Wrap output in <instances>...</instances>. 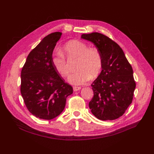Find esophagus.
<instances>
[{
	"instance_id": "esophagus-1",
	"label": "esophagus",
	"mask_w": 154,
	"mask_h": 154,
	"mask_svg": "<svg viewBox=\"0 0 154 154\" xmlns=\"http://www.w3.org/2000/svg\"><path fill=\"white\" fill-rule=\"evenodd\" d=\"M81 89V87H76V86L73 87V91H79Z\"/></svg>"
}]
</instances>
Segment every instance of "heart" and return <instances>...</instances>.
<instances>
[{"label": "heart", "mask_w": 154, "mask_h": 154, "mask_svg": "<svg viewBox=\"0 0 154 154\" xmlns=\"http://www.w3.org/2000/svg\"><path fill=\"white\" fill-rule=\"evenodd\" d=\"M68 58L78 57L75 65L76 71L69 77V81L74 85H82L95 79L101 72L103 58L101 51L97 47H89L85 42L70 40L66 42L61 50L56 51L51 57V63L58 74L66 77L70 72Z\"/></svg>", "instance_id": "1"}]
</instances>
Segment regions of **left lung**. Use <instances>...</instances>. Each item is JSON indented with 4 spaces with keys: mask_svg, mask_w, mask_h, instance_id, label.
Wrapping results in <instances>:
<instances>
[{
    "mask_svg": "<svg viewBox=\"0 0 154 154\" xmlns=\"http://www.w3.org/2000/svg\"><path fill=\"white\" fill-rule=\"evenodd\" d=\"M101 51L103 70L91 84L94 96L89 103L92 114L101 120L121 117L132 103L136 87L133 69L122 48L101 33L83 34Z\"/></svg>",
    "mask_w": 154,
    "mask_h": 154,
    "instance_id": "8db88e82",
    "label": "left lung"
}]
</instances>
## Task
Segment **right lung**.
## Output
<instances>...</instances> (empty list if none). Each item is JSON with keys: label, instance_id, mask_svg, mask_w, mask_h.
<instances>
[{"label": "right lung", "instance_id": "add662e5", "mask_svg": "<svg viewBox=\"0 0 154 154\" xmlns=\"http://www.w3.org/2000/svg\"><path fill=\"white\" fill-rule=\"evenodd\" d=\"M60 32L51 33L32 49L21 75V93L28 111L36 118L51 119L63 111L73 88L55 70L51 57Z\"/></svg>", "mask_w": 154, "mask_h": 154}]
</instances>
